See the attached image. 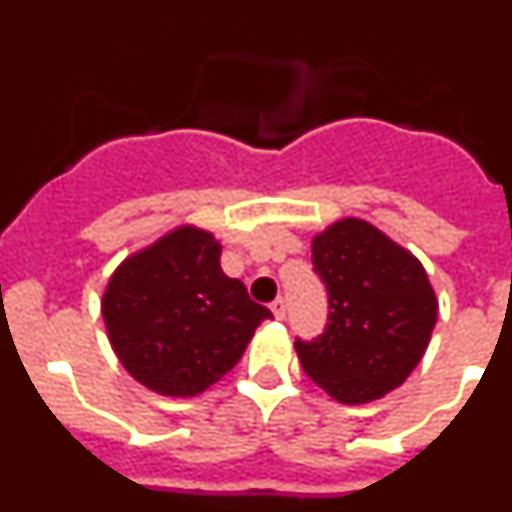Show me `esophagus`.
Instances as JSON below:
<instances>
[{
    "label": "esophagus",
    "mask_w": 512,
    "mask_h": 512,
    "mask_svg": "<svg viewBox=\"0 0 512 512\" xmlns=\"http://www.w3.org/2000/svg\"><path fill=\"white\" fill-rule=\"evenodd\" d=\"M271 312H274V318H277V320L284 318V312H287V305H284L282 297H279V300L271 302Z\"/></svg>",
    "instance_id": "obj_1"
}]
</instances>
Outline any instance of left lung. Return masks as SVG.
Listing matches in <instances>:
<instances>
[{
  "mask_svg": "<svg viewBox=\"0 0 512 512\" xmlns=\"http://www.w3.org/2000/svg\"><path fill=\"white\" fill-rule=\"evenodd\" d=\"M328 289V325L295 341L307 377L343 405L379 400L410 377L431 343L438 300L423 264L361 217H341L312 238Z\"/></svg>",
  "mask_w": 512,
  "mask_h": 512,
  "instance_id": "1",
  "label": "left lung"
}]
</instances>
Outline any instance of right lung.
I'll return each mask as SVG.
<instances>
[{"label": "right lung", "instance_id": "right-lung-1", "mask_svg": "<svg viewBox=\"0 0 512 512\" xmlns=\"http://www.w3.org/2000/svg\"><path fill=\"white\" fill-rule=\"evenodd\" d=\"M210 230L179 225L130 253L102 295L107 338L130 377L164 397H197L238 364L271 318L220 269Z\"/></svg>", "mask_w": 512, "mask_h": 512}]
</instances>
